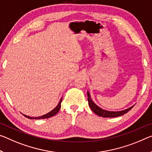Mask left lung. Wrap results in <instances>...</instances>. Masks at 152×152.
<instances>
[{"label":"left lung","mask_w":152,"mask_h":152,"mask_svg":"<svg viewBox=\"0 0 152 152\" xmlns=\"http://www.w3.org/2000/svg\"><path fill=\"white\" fill-rule=\"evenodd\" d=\"M87 97H88V105L89 107L93 112H95L96 114L99 115V116H102L103 118H114V117H117V116H120V115H124L129 112V111L131 110L133 106L130 107L129 108L126 110H122V111H119V112H111V111H107L105 110H103L102 108L99 107L94 103L92 99H91L90 94H89L88 91L87 92Z\"/></svg>","instance_id":"obj_1"}]
</instances>
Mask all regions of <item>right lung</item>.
<instances>
[{"mask_svg": "<svg viewBox=\"0 0 152 152\" xmlns=\"http://www.w3.org/2000/svg\"><path fill=\"white\" fill-rule=\"evenodd\" d=\"M61 101H62V98L60 99L59 102L58 103V105H57L56 107H55L53 110L50 111V112L47 113V114L45 115H41V116H38V117H30L28 116V115H24L23 114L24 116L28 118L29 119H35V120H38V119H44V118H50L52 116H53V115H55V114H57V113H58V112L60 110V108H61Z\"/></svg>", "mask_w": 152, "mask_h": 152, "instance_id": "1", "label": "right lung"}]
</instances>
